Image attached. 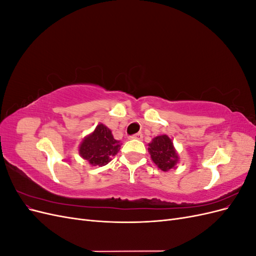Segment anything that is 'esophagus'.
Returning a JSON list of instances; mask_svg holds the SVG:
<instances>
[{
    "label": "esophagus",
    "mask_w": 256,
    "mask_h": 256,
    "mask_svg": "<svg viewBox=\"0 0 256 256\" xmlns=\"http://www.w3.org/2000/svg\"><path fill=\"white\" fill-rule=\"evenodd\" d=\"M131 138H136V140H142L143 138V134L141 132H138L134 136H131Z\"/></svg>",
    "instance_id": "1"
}]
</instances>
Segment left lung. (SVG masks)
<instances>
[{
	"instance_id": "left-lung-1",
	"label": "left lung",
	"mask_w": 256,
	"mask_h": 256,
	"mask_svg": "<svg viewBox=\"0 0 256 256\" xmlns=\"http://www.w3.org/2000/svg\"><path fill=\"white\" fill-rule=\"evenodd\" d=\"M148 152L152 161L162 171H168L177 164L178 156L174 150L173 142L168 136H156L148 144Z\"/></svg>"
}]
</instances>
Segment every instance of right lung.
I'll return each mask as SVG.
<instances>
[{
  "instance_id": "1",
  "label": "right lung",
  "mask_w": 256,
  "mask_h": 256,
  "mask_svg": "<svg viewBox=\"0 0 256 256\" xmlns=\"http://www.w3.org/2000/svg\"><path fill=\"white\" fill-rule=\"evenodd\" d=\"M120 141H116L111 130L100 124L94 132L86 136L80 145V154L92 166H106L109 164L110 156L120 150Z\"/></svg>"
}]
</instances>
